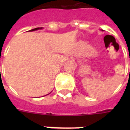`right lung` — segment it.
<instances>
[{"mask_svg":"<svg viewBox=\"0 0 130 130\" xmlns=\"http://www.w3.org/2000/svg\"><path fill=\"white\" fill-rule=\"evenodd\" d=\"M42 29V27L41 28H40V27H36V28H35V29H31L30 31H35V30H38V29Z\"/></svg>","mask_w":130,"mask_h":130,"instance_id":"add662e5","label":"right lung"}]
</instances>
